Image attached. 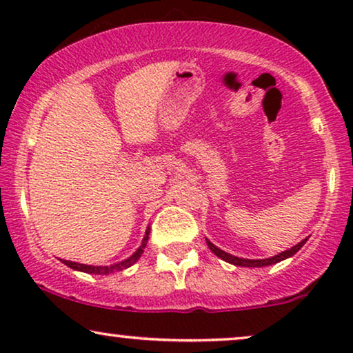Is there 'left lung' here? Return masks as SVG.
<instances>
[{
  "label": "left lung",
  "instance_id": "1",
  "mask_svg": "<svg viewBox=\"0 0 353 353\" xmlns=\"http://www.w3.org/2000/svg\"><path fill=\"white\" fill-rule=\"evenodd\" d=\"M305 243H307V239H302L301 243H299L297 245H294V248L288 249V250H284V252H281V254L274 255V257H272V259L250 260V259H239V257H236V255H231V254H228V252H225V250L219 249V248H216V245H214V244L210 243L209 239H207V245H209V249L212 250V252H214V254L216 255V257H220L221 260H225V262H228V263H233V265H236V267H249V268H255V267H268V265L278 263V262H281V260H284V259L292 257L294 254H296V252H299V250H301V248H302V245L305 244Z\"/></svg>",
  "mask_w": 353,
  "mask_h": 353
}]
</instances>
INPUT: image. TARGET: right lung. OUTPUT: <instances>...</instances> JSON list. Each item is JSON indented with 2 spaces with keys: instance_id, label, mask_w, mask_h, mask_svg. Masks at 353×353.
Here are the masks:
<instances>
[{
  "instance_id": "add662e5",
  "label": "right lung",
  "mask_w": 353,
  "mask_h": 353,
  "mask_svg": "<svg viewBox=\"0 0 353 353\" xmlns=\"http://www.w3.org/2000/svg\"><path fill=\"white\" fill-rule=\"evenodd\" d=\"M148 239H149V226L146 230V236L143 238V243L138 248L137 252H134L132 257L123 260V262L109 265V267H93V265L77 263V262H70V260H62V263L67 265V267L72 268V270H77V272H83V273H90V274H110V273H115V272H122V270L132 267L134 262H138V259L141 257V254L144 252V248H146Z\"/></svg>"
}]
</instances>
